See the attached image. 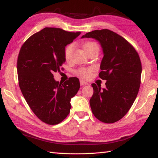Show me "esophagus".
Listing matches in <instances>:
<instances>
[{"instance_id":"1","label":"esophagus","mask_w":158,"mask_h":158,"mask_svg":"<svg viewBox=\"0 0 158 158\" xmlns=\"http://www.w3.org/2000/svg\"><path fill=\"white\" fill-rule=\"evenodd\" d=\"M80 84H81V85H86L88 84H87V82L83 81V80H81V81H80Z\"/></svg>"}]
</instances>
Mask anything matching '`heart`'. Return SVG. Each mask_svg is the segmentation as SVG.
<instances>
[{"label":"heart","mask_w":158,"mask_h":158,"mask_svg":"<svg viewBox=\"0 0 158 158\" xmlns=\"http://www.w3.org/2000/svg\"><path fill=\"white\" fill-rule=\"evenodd\" d=\"M84 49L85 52L92 49L93 47H99L98 45L95 43V42H86L84 44ZM74 49V46L73 44H69L68 46H67L65 49V52H64V54H65V58L66 60H69L70 58L72 53H73ZM90 73H91V69L90 68H80L77 71V74H78L82 78L86 79L90 76Z\"/></svg>","instance_id":"1"}]
</instances>
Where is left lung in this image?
<instances>
[{
    "mask_svg": "<svg viewBox=\"0 0 158 158\" xmlns=\"http://www.w3.org/2000/svg\"><path fill=\"white\" fill-rule=\"evenodd\" d=\"M98 40L102 49L99 77L106 80V88L93 84L90 99L92 112L105 123H113L127 113L139 90L141 63L139 56L126 40L108 29L89 32L81 38Z\"/></svg>",
    "mask_w": 158,
    "mask_h": 158,
    "instance_id": "obj_1",
    "label": "left lung"
}]
</instances>
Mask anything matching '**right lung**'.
I'll list each match as a JSON object with an SVG mask.
<instances>
[{"instance_id": "right-lung-1", "label": "right lung", "mask_w": 158, "mask_h": 158, "mask_svg": "<svg viewBox=\"0 0 158 158\" xmlns=\"http://www.w3.org/2000/svg\"><path fill=\"white\" fill-rule=\"evenodd\" d=\"M80 33L44 28L21 47L17 60L20 89L31 110L47 124L56 125L65 118L70 111L71 98L80 88L77 77L61 83L53 74L65 62V47Z\"/></svg>"}]
</instances>
